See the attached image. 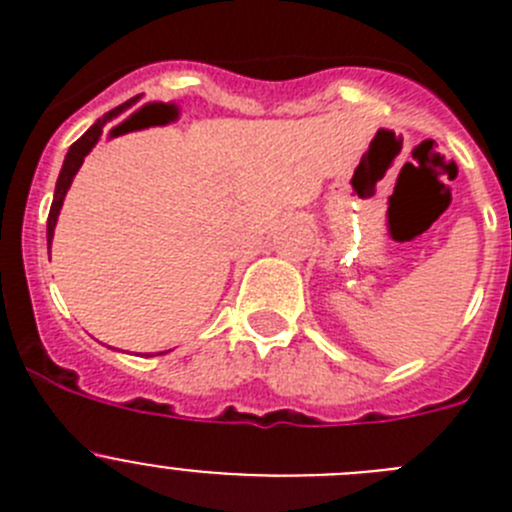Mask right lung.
<instances>
[{
    "label": "right lung",
    "mask_w": 512,
    "mask_h": 512,
    "mask_svg": "<svg viewBox=\"0 0 512 512\" xmlns=\"http://www.w3.org/2000/svg\"><path fill=\"white\" fill-rule=\"evenodd\" d=\"M135 102H138V97L130 99V102H125V104H120V107H115V110H110V112H107V115L99 117V120L94 122L92 128H89L87 133L81 135V138L76 140L74 146L69 148V153H66V158H63L61 174H58V182H56V192H53L51 215H48V248H51L53 230H56V223H58V215H61L63 200H66V192H69L71 182H74L76 171L81 169V164H84V158L89 156V151H92V148L97 146V140L102 138L104 125H107V122H110V120H115V117H120L122 112L128 110V107H133Z\"/></svg>",
    "instance_id": "1"
}]
</instances>
